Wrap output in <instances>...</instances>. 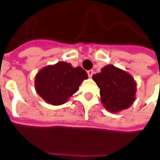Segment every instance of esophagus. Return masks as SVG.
Instances as JSON below:
<instances>
[{"instance_id":"obj_1","label":"esophagus","mask_w":160,"mask_h":160,"mask_svg":"<svg viewBox=\"0 0 160 160\" xmlns=\"http://www.w3.org/2000/svg\"><path fill=\"white\" fill-rule=\"evenodd\" d=\"M93 70H88V77H89V78H92V75H93Z\"/></svg>"}]
</instances>
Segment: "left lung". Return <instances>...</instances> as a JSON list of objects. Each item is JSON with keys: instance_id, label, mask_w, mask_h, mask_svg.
<instances>
[{"instance_id": "obj_1", "label": "left lung", "mask_w": 160, "mask_h": 160, "mask_svg": "<svg viewBox=\"0 0 160 160\" xmlns=\"http://www.w3.org/2000/svg\"><path fill=\"white\" fill-rule=\"evenodd\" d=\"M92 79L100 88L101 102L108 112L117 113L134 103L137 84L129 72L108 64L93 74Z\"/></svg>"}]
</instances>
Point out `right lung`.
<instances>
[{
  "label": "right lung",
  "instance_id": "obj_1",
  "mask_svg": "<svg viewBox=\"0 0 160 160\" xmlns=\"http://www.w3.org/2000/svg\"><path fill=\"white\" fill-rule=\"evenodd\" d=\"M88 78V73L81 67L73 68L66 62H58L44 67L37 72L34 88L44 102L59 106L66 103Z\"/></svg>",
  "mask_w": 160,
  "mask_h": 160
}]
</instances>
